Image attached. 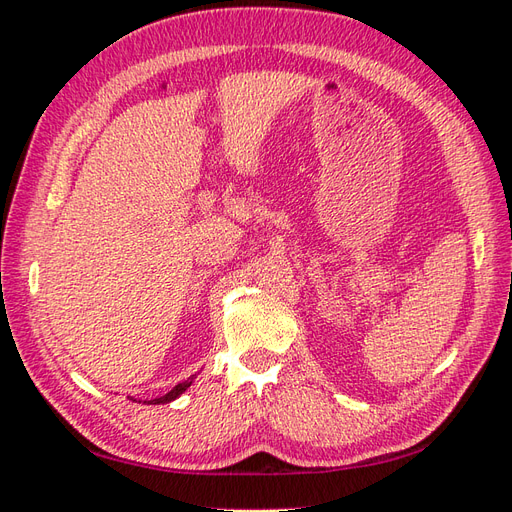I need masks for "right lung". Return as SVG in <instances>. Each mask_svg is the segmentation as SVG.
Returning <instances> with one entry per match:
<instances>
[{
	"mask_svg": "<svg viewBox=\"0 0 512 512\" xmlns=\"http://www.w3.org/2000/svg\"><path fill=\"white\" fill-rule=\"evenodd\" d=\"M192 384V378H188L185 382H181V384H177L173 391H168L166 395H162V397H158V399H151V401H145V404H166V401H173L175 397H179L185 389H188V386Z\"/></svg>",
	"mask_w": 512,
	"mask_h": 512,
	"instance_id": "obj_1",
	"label": "right lung"
}]
</instances>
